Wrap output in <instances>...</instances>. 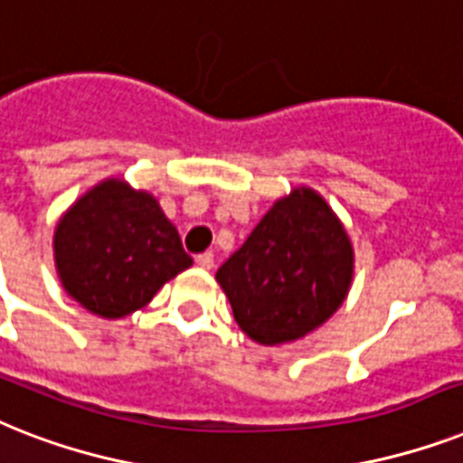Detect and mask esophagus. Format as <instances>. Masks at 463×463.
<instances>
[{"label": "esophagus", "mask_w": 463, "mask_h": 463, "mask_svg": "<svg viewBox=\"0 0 463 463\" xmlns=\"http://www.w3.org/2000/svg\"><path fill=\"white\" fill-rule=\"evenodd\" d=\"M195 262H198V268L210 269L214 265V258L213 253H201V255H195Z\"/></svg>", "instance_id": "obj_1"}]
</instances>
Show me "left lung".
I'll return each mask as SVG.
<instances>
[{
	"mask_svg": "<svg viewBox=\"0 0 463 463\" xmlns=\"http://www.w3.org/2000/svg\"><path fill=\"white\" fill-rule=\"evenodd\" d=\"M351 275L354 250L342 222L316 191L296 188L217 269V282L253 342L284 344L342 306Z\"/></svg>",
	"mask_w": 463,
	"mask_h": 463,
	"instance_id": "1",
	"label": "left lung"
}]
</instances>
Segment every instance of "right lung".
<instances>
[{
    "label": "right lung",
    "instance_id": "1",
    "mask_svg": "<svg viewBox=\"0 0 463 463\" xmlns=\"http://www.w3.org/2000/svg\"><path fill=\"white\" fill-rule=\"evenodd\" d=\"M54 260L69 296L102 317L143 308L194 265L153 195L119 179L102 181L59 220Z\"/></svg>",
    "mask_w": 463,
    "mask_h": 463
}]
</instances>
